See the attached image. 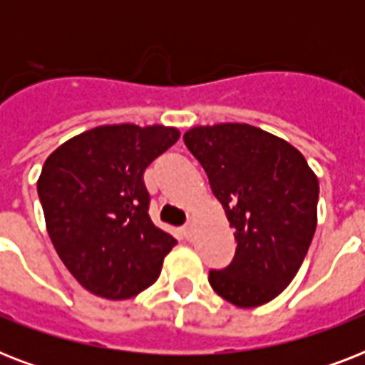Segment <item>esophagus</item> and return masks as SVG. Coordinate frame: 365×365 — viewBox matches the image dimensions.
<instances>
[{
  "mask_svg": "<svg viewBox=\"0 0 365 365\" xmlns=\"http://www.w3.org/2000/svg\"><path fill=\"white\" fill-rule=\"evenodd\" d=\"M182 235H183V239H187V240L193 239V225H191V223H187V225H183V227H182Z\"/></svg>",
  "mask_w": 365,
  "mask_h": 365,
  "instance_id": "esophagus-1",
  "label": "esophagus"
}]
</instances>
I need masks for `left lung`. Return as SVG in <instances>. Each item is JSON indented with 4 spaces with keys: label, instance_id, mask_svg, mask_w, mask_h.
Listing matches in <instances>:
<instances>
[{
    "label": "left lung",
    "instance_id": "obj_1",
    "mask_svg": "<svg viewBox=\"0 0 365 365\" xmlns=\"http://www.w3.org/2000/svg\"><path fill=\"white\" fill-rule=\"evenodd\" d=\"M183 142L235 229L233 261L210 271V286L242 309L269 303L294 280L317 231V174L286 140L244 123L193 126Z\"/></svg>",
    "mask_w": 365,
    "mask_h": 365
}]
</instances>
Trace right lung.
Masks as SVG:
<instances>
[{
    "instance_id": "add662e5",
    "label": "right lung",
    "mask_w": 365,
    "mask_h": 365,
    "mask_svg": "<svg viewBox=\"0 0 365 365\" xmlns=\"http://www.w3.org/2000/svg\"><path fill=\"white\" fill-rule=\"evenodd\" d=\"M178 138L174 126L104 125L45 160L37 193L48 237L91 294L130 299L159 278L178 240L151 222L143 172Z\"/></svg>"
}]
</instances>
